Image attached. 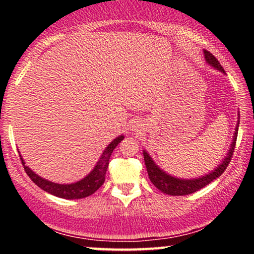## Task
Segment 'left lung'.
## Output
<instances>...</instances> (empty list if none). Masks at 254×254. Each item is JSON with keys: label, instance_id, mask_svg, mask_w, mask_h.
<instances>
[{"label": "left lung", "instance_id": "1", "mask_svg": "<svg viewBox=\"0 0 254 254\" xmlns=\"http://www.w3.org/2000/svg\"><path fill=\"white\" fill-rule=\"evenodd\" d=\"M204 57H205L206 63L209 65L214 66L215 69H217L218 71L226 74V71L223 70V68L221 66V64L218 63L216 57L212 56L209 51L204 50ZM240 119V117H238ZM238 130H239V121L237 124V127H235L234 136H233V142L230 144V148L227 153V156L224 157L220 165L215 168L214 171H211L210 173L205 174V176L196 178V179H180V178H176L173 176H170L168 173H166L165 171H162L161 168L157 166L154 160L151 159L149 154L147 153V150H143V156H144V162L145 167H147L148 176H149L150 182L154 184L155 188L159 189L160 191L164 192V193L171 194V196H186V194L193 193L200 189H203L204 186H206L208 184L214 182L215 179H217L221 174L226 171V168L228 167L230 160H232L233 151H234L235 143H237V136H238Z\"/></svg>", "mask_w": 254, "mask_h": 254}]
</instances>
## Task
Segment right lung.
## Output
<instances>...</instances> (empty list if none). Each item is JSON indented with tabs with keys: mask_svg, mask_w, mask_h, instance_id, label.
Instances as JSON below:
<instances>
[{
	"mask_svg": "<svg viewBox=\"0 0 254 254\" xmlns=\"http://www.w3.org/2000/svg\"><path fill=\"white\" fill-rule=\"evenodd\" d=\"M124 138L123 135L116 137L111 143L107 145L106 149L103 151L100 159L97 162V165L94 166L89 174H87L83 179L78 180L76 183L72 184H57L49 182V180L44 179V178L39 177L38 174L34 173L31 168H28L27 166H25V161L22 159V156L20 155L22 165L27 173V176L31 178V180L36 184L37 186H39L40 189L44 191H46L48 193L54 194V196L64 198V199H80V198H86L90 196V194L94 193L95 191L103 185L105 182V176H106L107 167H109V161L112 151L115 150V148L121 143L122 139Z\"/></svg>",
	"mask_w": 254,
	"mask_h": 254,
	"instance_id": "right-lung-1",
	"label": "right lung"
}]
</instances>
